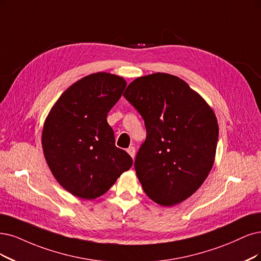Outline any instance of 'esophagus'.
Returning a JSON list of instances; mask_svg holds the SVG:
<instances>
[{
	"instance_id": "obj_1",
	"label": "esophagus",
	"mask_w": 261,
	"mask_h": 261,
	"mask_svg": "<svg viewBox=\"0 0 261 261\" xmlns=\"http://www.w3.org/2000/svg\"><path fill=\"white\" fill-rule=\"evenodd\" d=\"M129 155L134 159V157H136V148H134L133 146H130L128 149H127Z\"/></svg>"
}]
</instances>
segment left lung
<instances>
[{"instance_id": "left-lung-1", "label": "left lung", "mask_w": 261, "mask_h": 261, "mask_svg": "<svg viewBox=\"0 0 261 261\" xmlns=\"http://www.w3.org/2000/svg\"><path fill=\"white\" fill-rule=\"evenodd\" d=\"M123 96L145 121L147 137L134 162L144 191L159 205L180 203L203 184L214 165V111L186 82L167 73L138 77Z\"/></svg>"}]
</instances>
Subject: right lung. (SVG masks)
<instances>
[{
  "mask_svg": "<svg viewBox=\"0 0 261 261\" xmlns=\"http://www.w3.org/2000/svg\"><path fill=\"white\" fill-rule=\"evenodd\" d=\"M127 82L98 72L70 86L48 113L42 146L57 181L84 200L104 195L133 160L115 146L114 132L106 117L117 103Z\"/></svg>",
  "mask_w": 261,
  "mask_h": 261,
  "instance_id": "obj_1",
  "label": "right lung"
}]
</instances>
